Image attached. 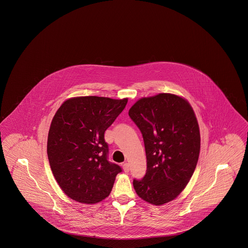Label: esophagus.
<instances>
[{"instance_id": "obj_1", "label": "esophagus", "mask_w": 248, "mask_h": 248, "mask_svg": "<svg viewBox=\"0 0 248 248\" xmlns=\"http://www.w3.org/2000/svg\"><path fill=\"white\" fill-rule=\"evenodd\" d=\"M123 169H124V173H129V165H128L127 163H124L123 165Z\"/></svg>"}]
</instances>
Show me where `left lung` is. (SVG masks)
I'll return each mask as SVG.
<instances>
[{
    "label": "left lung",
    "mask_w": 248,
    "mask_h": 248,
    "mask_svg": "<svg viewBox=\"0 0 248 248\" xmlns=\"http://www.w3.org/2000/svg\"><path fill=\"white\" fill-rule=\"evenodd\" d=\"M129 116L143 135L146 173L134 180L136 194L147 203L163 205L187 186L200 153V131L186 99L158 93L136 101Z\"/></svg>",
    "instance_id": "1"
}]
</instances>
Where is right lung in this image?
<instances>
[{
	"label": "right lung",
	"instance_id": "obj_1",
	"mask_svg": "<svg viewBox=\"0 0 248 248\" xmlns=\"http://www.w3.org/2000/svg\"><path fill=\"white\" fill-rule=\"evenodd\" d=\"M128 98L77 96L65 100L54 114L47 140L53 176L76 202L96 203L110 195L119 165L107 161L105 132Z\"/></svg>",
	"mask_w": 248,
	"mask_h": 248
}]
</instances>
